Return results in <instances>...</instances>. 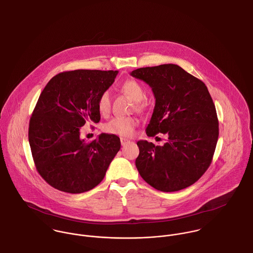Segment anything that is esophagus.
<instances>
[{
  "mask_svg": "<svg viewBox=\"0 0 253 253\" xmlns=\"http://www.w3.org/2000/svg\"><path fill=\"white\" fill-rule=\"evenodd\" d=\"M120 142H121V145L124 146L126 143L129 142V140H127V139H125V138H121V139H120Z\"/></svg>",
  "mask_w": 253,
  "mask_h": 253,
  "instance_id": "1",
  "label": "esophagus"
}]
</instances>
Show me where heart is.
I'll return each mask as SVG.
<instances>
[{"instance_id":"obj_1","label":"heart","mask_w":253,"mask_h":253,"mask_svg":"<svg viewBox=\"0 0 253 253\" xmlns=\"http://www.w3.org/2000/svg\"><path fill=\"white\" fill-rule=\"evenodd\" d=\"M121 89L134 101H136L137 110H142L141 100L145 97L144 87L134 80H127L121 84ZM97 109L100 114L106 115L110 110V94L108 90L102 91L97 98ZM138 121L131 116H116L104 125V131L118 136H129L133 133Z\"/></svg>"}]
</instances>
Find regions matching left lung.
Masks as SVG:
<instances>
[{
	"mask_svg": "<svg viewBox=\"0 0 253 253\" xmlns=\"http://www.w3.org/2000/svg\"><path fill=\"white\" fill-rule=\"evenodd\" d=\"M130 75L148 84L156 98L147 136L169 137L164 146L138 141L140 175L163 192L192 185L210 167L219 137L216 107L207 86L174 64L140 68Z\"/></svg>",
	"mask_w": 253,
	"mask_h": 253,
	"instance_id": "left-lung-1",
	"label": "left lung"
}]
</instances>
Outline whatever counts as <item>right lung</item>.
I'll return each mask as SVG.
<instances>
[{"mask_svg":"<svg viewBox=\"0 0 253 253\" xmlns=\"http://www.w3.org/2000/svg\"><path fill=\"white\" fill-rule=\"evenodd\" d=\"M118 71L75 70L53 77L42 90L29 121L28 141L37 171L52 187L67 193L98 185L120 150V139L102 133L85 143L80 130L98 123L99 94Z\"/></svg>","mask_w":253,"mask_h":253,"instance_id":"add662e5","label":"right lung"}]
</instances>
